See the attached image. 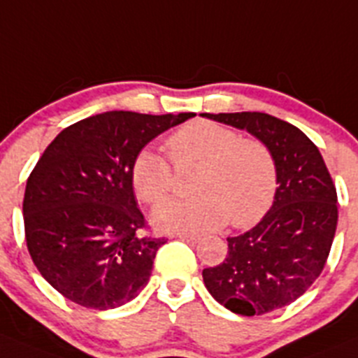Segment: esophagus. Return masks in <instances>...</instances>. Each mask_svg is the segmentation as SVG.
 Wrapping results in <instances>:
<instances>
[{
    "label": "esophagus",
    "instance_id": "obj_1",
    "mask_svg": "<svg viewBox=\"0 0 358 358\" xmlns=\"http://www.w3.org/2000/svg\"><path fill=\"white\" fill-rule=\"evenodd\" d=\"M177 237H179V239H182V241H186V243H189V244H196L200 239H202L200 236H193V234H179Z\"/></svg>",
    "mask_w": 358,
    "mask_h": 358
}]
</instances>
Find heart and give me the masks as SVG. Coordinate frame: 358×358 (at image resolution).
<instances>
[{"label": "heart", "instance_id": "obj_1", "mask_svg": "<svg viewBox=\"0 0 358 358\" xmlns=\"http://www.w3.org/2000/svg\"><path fill=\"white\" fill-rule=\"evenodd\" d=\"M173 165H199L188 200H170L152 213V223L170 234L207 232L230 223L246 228L271 209L278 185L271 149L258 138H239L213 121H192L166 138ZM135 193L158 203L173 189L169 162L152 149L135 155L130 169Z\"/></svg>", "mask_w": 358, "mask_h": 358}]
</instances>
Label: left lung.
<instances>
[{
  "instance_id": "obj_1",
  "label": "left lung",
  "mask_w": 358,
  "mask_h": 358,
  "mask_svg": "<svg viewBox=\"0 0 358 358\" xmlns=\"http://www.w3.org/2000/svg\"><path fill=\"white\" fill-rule=\"evenodd\" d=\"M246 130L271 149L278 188L251 230L228 237V255L203 268L209 294L236 315H265L297 301L322 274L338 227V193L318 148L297 126L264 114H202Z\"/></svg>"
}]
</instances>
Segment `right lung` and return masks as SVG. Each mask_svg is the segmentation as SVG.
I'll return each instance as SVG.
<instances>
[{"label": "right lung", "mask_w": 358, "mask_h": 358, "mask_svg": "<svg viewBox=\"0 0 358 358\" xmlns=\"http://www.w3.org/2000/svg\"><path fill=\"white\" fill-rule=\"evenodd\" d=\"M193 115L103 112L64 128L43 151L26 182L24 230L36 268L63 297L105 311L148 285L165 239L141 236L131 163Z\"/></svg>", "instance_id": "right-lung-1"}]
</instances>
